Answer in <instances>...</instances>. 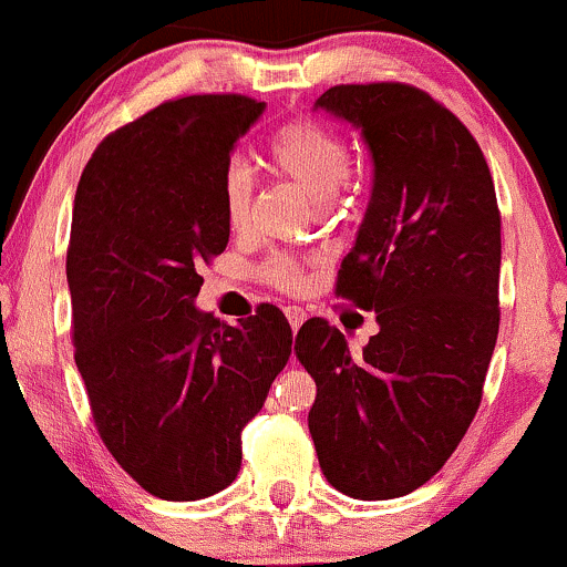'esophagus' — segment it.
Listing matches in <instances>:
<instances>
[{
	"label": "esophagus",
	"instance_id": "34e87169",
	"mask_svg": "<svg viewBox=\"0 0 567 567\" xmlns=\"http://www.w3.org/2000/svg\"><path fill=\"white\" fill-rule=\"evenodd\" d=\"M285 317H288L292 333H298V328H301L303 320H306V311L298 309V306H288V309H285Z\"/></svg>",
	"mask_w": 567,
	"mask_h": 567
}]
</instances>
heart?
I'll return each instance as SVG.
<instances>
[{
    "instance_id": "b5f03b06",
    "label": "heart",
    "mask_w": 567,
    "mask_h": 567,
    "mask_svg": "<svg viewBox=\"0 0 567 567\" xmlns=\"http://www.w3.org/2000/svg\"><path fill=\"white\" fill-rule=\"evenodd\" d=\"M271 162L285 178L292 181L317 205L336 197L349 178V152L333 130L320 122L298 120L285 125L271 141ZM224 216L231 229H243L250 218L252 171L243 159H231L224 171ZM266 277L277 288H298L301 269L288 258H277L266 266Z\"/></svg>"
}]
</instances>
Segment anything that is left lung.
<instances>
[{
  "label": "left lung",
  "mask_w": 567,
  "mask_h": 567,
  "mask_svg": "<svg viewBox=\"0 0 567 567\" xmlns=\"http://www.w3.org/2000/svg\"><path fill=\"white\" fill-rule=\"evenodd\" d=\"M365 141L370 202L338 271V296L375 311L351 351L320 317L296 357L322 474L360 501L413 493L470 429L498 338L501 216L491 171L461 120L400 82L338 84L317 97Z\"/></svg>",
  "instance_id": "obj_1"
}]
</instances>
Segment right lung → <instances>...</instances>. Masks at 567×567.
I'll return each instance as SVG.
<instances>
[{
	"label": "right lung",
	"mask_w": 567,
	"mask_h": 567,
	"mask_svg": "<svg viewBox=\"0 0 567 567\" xmlns=\"http://www.w3.org/2000/svg\"><path fill=\"white\" fill-rule=\"evenodd\" d=\"M266 103L167 101L101 141L74 197V360L97 434L143 491L197 501L234 483L243 426L288 365L285 315L220 324L194 306L229 245L224 171Z\"/></svg>",
	"instance_id": "obj_1"
}]
</instances>
